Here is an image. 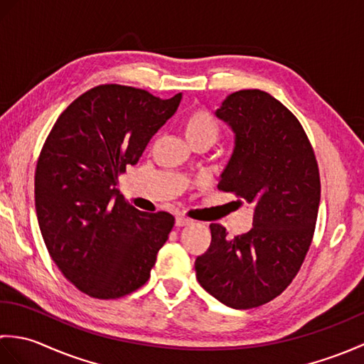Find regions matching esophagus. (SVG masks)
Listing matches in <instances>:
<instances>
[{"mask_svg":"<svg viewBox=\"0 0 364 364\" xmlns=\"http://www.w3.org/2000/svg\"><path fill=\"white\" fill-rule=\"evenodd\" d=\"M191 222H192L191 219L181 218V215H180V218H176V219H175V227H178V228H181V227H186V225H189Z\"/></svg>","mask_w":364,"mask_h":364,"instance_id":"1","label":"esophagus"}]
</instances>
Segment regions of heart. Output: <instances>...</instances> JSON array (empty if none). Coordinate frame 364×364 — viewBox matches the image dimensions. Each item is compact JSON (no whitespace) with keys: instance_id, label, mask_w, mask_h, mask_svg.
Wrapping results in <instances>:
<instances>
[{"instance_id":"obj_1","label":"heart","mask_w":364,"mask_h":364,"mask_svg":"<svg viewBox=\"0 0 364 364\" xmlns=\"http://www.w3.org/2000/svg\"><path fill=\"white\" fill-rule=\"evenodd\" d=\"M181 131L189 144L197 141L214 142L219 136V127L215 120L206 111H194L191 112L181 123Z\"/></svg>"}]
</instances>
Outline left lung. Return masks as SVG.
I'll return each instance as SVG.
<instances>
[{"instance_id": "obj_1", "label": "left lung", "mask_w": 364, "mask_h": 364, "mask_svg": "<svg viewBox=\"0 0 364 364\" xmlns=\"http://www.w3.org/2000/svg\"><path fill=\"white\" fill-rule=\"evenodd\" d=\"M214 114L235 134L219 189L253 206V227L230 239L211 223L196 275L223 305L247 310L280 296L297 275L318 219L319 168L299 120L267 92H235Z\"/></svg>"}]
</instances>
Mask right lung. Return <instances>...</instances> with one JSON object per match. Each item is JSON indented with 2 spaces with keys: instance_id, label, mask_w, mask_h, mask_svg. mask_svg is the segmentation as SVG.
Returning a JSON list of instances; mask_svg holds the SVG:
<instances>
[{
  "instance_id": "obj_1",
  "label": "right lung",
  "mask_w": 364,
  "mask_h": 364,
  "mask_svg": "<svg viewBox=\"0 0 364 364\" xmlns=\"http://www.w3.org/2000/svg\"><path fill=\"white\" fill-rule=\"evenodd\" d=\"M181 98L105 84L76 98L46 137L34 181L38 227L60 272L90 297L141 288L173 228V215L136 210L117 184Z\"/></svg>"
}]
</instances>
